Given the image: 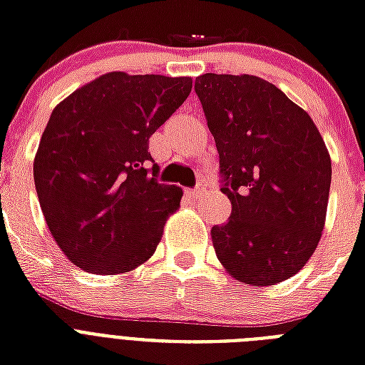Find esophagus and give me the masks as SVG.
<instances>
[{"label": "esophagus", "mask_w": 365, "mask_h": 365, "mask_svg": "<svg viewBox=\"0 0 365 365\" xmlns=\"http://www.w3.org/2000/svg\"><path fill=\"white\" fill-rule=\"evenodd\" d=\"M202 191H205L202 187H191V189H185V195H187L189 199H197Z\"/></svg>", "instance_id": "esophagus-1"}]
</instances>
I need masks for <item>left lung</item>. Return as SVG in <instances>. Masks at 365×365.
I'll use <instances>...</instances> for the list:
<instances>
[{
    "label": "left lung",
    "instance_id": "obj_1",
    "mask_svg": "<svg viewBox=\"0 0 365 365\" xmlns=\"http://www.w3.org/2000/svg\"><path fill=\"white\" fill-rule=\"evenodd\" d=\"M195 93L220 153L227 223L212 227L237 280L269 286L303 269L322 235L331 159L317 125L272 83L205 73Z\"/></svg>",
    "mask_w": 365,
    "mask_h": 365
}]
</instances>
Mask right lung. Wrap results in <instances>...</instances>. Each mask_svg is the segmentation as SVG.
<instances>
[{
	"instance_id": "1",
	"label": "right lung",
	"mask_w": 365,
	"mask_h": 365,
	"mask_svg": "<svg viewBox=\"0 0 365 365\" xmlns=\"http://www.w3.org/2000/svg\"><path fill=\"white\" fill-rule=\"evenodd\" d=\"M191 87V77L111 71L51 113L34 182L48 231L83 271H132L157 250L183 193L157 180L149 138Z\"/></svg>"
}]
</instances>
